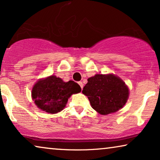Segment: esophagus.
Returning a JSON list of instances; mask_svg holds the SVG:
<instances>
[{
    "label": "esophagus",
    "instance_id": "esophagus-1",
    "mask_svg": "<svg viewBox=\"0 0 160 160\" xmlns=\"http://www.w3.org/2000/svg\"><path fill=\"white\" fill-rule=\"evenodd\" d=\"M78 84H79V86L81 87V88H82V89H83V84H82V82H78Z\"/></svg>",
    "mask_w": 160,
    "mask_h": 160
}]
</instances>
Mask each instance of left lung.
I'll list each match as a JSON object with an SVG mask.
<instances>
[{"mask_svg":"<svg viewBox=\"0 0 160 160\" xmlns=\"http://www.w3.org/2000/svg\"><path fill=\"white\" fill-rule=\"evenodd\" d=\"M82 93L93 109L102 115L117 112L128 101L129 89L123 81L113 74H96L89 78Z\"/></svg>","mask_w":160,"mask_h":160,"instance_id":"obj_1","label":"left lung"}]
</instances>
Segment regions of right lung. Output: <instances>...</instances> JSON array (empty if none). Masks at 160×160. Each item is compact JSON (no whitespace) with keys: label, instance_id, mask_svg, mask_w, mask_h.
<instances>
[{"label":"right lung","instance_id":"add662e5","mask_svg":"<svg viewBox=\"0 0 160 160\" xmlns=\"http://www.w3.org/2000/svg\"><path fill=\"white\" fill-rule=\"evenodd\" d=\"M81 91L79 85L73 81L65 82L52 75L38 80L32 87L31 95L39 109L49 113H57L65 108L73 94Z\"/></svg>","mask_w":160,"mask_h":160}]
</instances>
